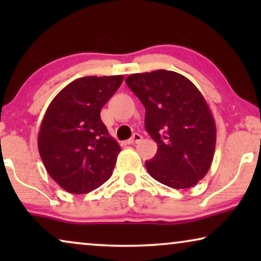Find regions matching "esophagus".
<instances>
[{
  "label": "esophagus",
  "instance_id": "34e87169",
  "mask_svg": "<svg viewBox=\"0 0 261 261\" xmlns=\"http://www.w3.org/2000/svg\"><path fill=\"white\" fill-rule=\"evenodd\" d=\"M142 140V137L139 133H134L133 135H132V138L129 139V140L127 141L128 145H134V144H138V142H140Z\"/></svg>",
  "mask_w": 261,
  "mask_h": 261
}]
</instances>
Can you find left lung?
Listing matches in <instances>:
<instances>
[{
	"label": "left lung",
	"instance_id": "left-lung-1",
	"mask_svg": "<svg viewBox=\"0 0 261 261\" xmlns=\"http://www.w3.org/2000/svg\"><path fill=\"white\" fill-rule=\"evenodd\" d=\"M126 83L144 105L145 128L158 144L145 163L148 173L170 188L194 187L209 171L216 145L215 121L204 97L174 71L134 73Z\"/></svg>",
	"mask_w": 261,
	"mask_h": 261
}]
</instances>
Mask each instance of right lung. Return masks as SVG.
<instances>
[{
	"mask_svg": "<svg viewBox=\"0 0 261 261\" xmlns=\"http://www.w3.org/2000/svg\"><path fill=\"white\" fill-rule=\"evenodd\" d=\"M122 81L121 74L78 78L46 110L39 153L46 171L65 191L88 194L112 177L121 148L99 113Z\"/></svg>",
	"mask_w": 261,
	"mask_h": 261,
	"instance_id": "obj_1",
	"label": "right lung"
}]
</instances>
